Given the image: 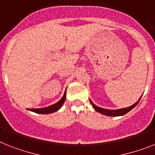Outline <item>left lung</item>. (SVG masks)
<instances>
[{
	"label": "left lung",
	"instance_id": "left-lung-1",
	"mask_svg": "<svg viewBox=\"0 0 155 155\" xmlns=\"http://www.w3.org/2000/svg\"><path fill=\"white\" fill-rule=\"evenodd\" d=\"M141 97L139 98V101H138L137 102H135L134 104H132V105L130 106V107H127V108H120V109H116V110H108V109H105V108H100V107H98V106L95 105V104H94L90 101V100H89V101H90V103H91V104L93 105V108H94L97 112L108 116H123V115L126 114V113H127L128 112H130L132 108H135V106L137 105L138 104H139Z\"/></svg>",
	"mask_w": 155,
	"mask_h": 155
}]
</instances>
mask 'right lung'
<instances>
[{
	"label": "right lung",
	"instance_id": "1",
	"mask_svg": "<svg viewBox=\"0 0 155 155\" xmlns=\"http://www.w3.org/2000/svg\"><path fill=\"white\" fill-rule=\"evenodd\" d=\"M66 90L64 93L63 97H62V99L60 100L59 101H58L57 103L54 104L52 105L48 106V107H46V108H29L28 110L31 111V112H34L35 113H39V114H50V113H53V112H56L58 109L61 108V107L63 104L65 100H66Z\"/></svg>",
	"mask_w": 155,
	"mask_h": 155
}]
</instances>
